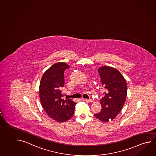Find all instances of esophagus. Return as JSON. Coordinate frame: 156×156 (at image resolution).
<instances>
[{
	"label": "esophagus",
	"mask_w": 156,
	"mask_h": 156,
	"mask_svg": "<svg viewBox=\"0 0 156 156\" xmlns=\"http://www.w3.org/2000/svg\"><path fill=\"white\" fill-rule=\"evenodd\" d=\"M83 101H86L87 103H92L93 102L92 99H83Z\"/></svg>",
	"instance_id": "esophagus-1"
}]
</instances>
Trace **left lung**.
<instances>
[{
  "mask_svg": "<svg viewBox=\"0 0 156 156\" xmlns=\"http://www.w3.org/2000/svg\"><path fill=\"white\" fill-rule=\"evenodd\" d=\"M98 71L106 91L100 101L101 110L94 116L101 121L108 122L115 119L123 108L127 97V82L120 72L112 67L101 66Z\"/></svg>",
  "mask_w": 156,
  "mask_h": 156,
  "instance_id": "obj_1",
  "label": "left lung"
}]
</instances>
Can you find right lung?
Returning <instances> with one entry per match:
<instances>
[{
	"instance_id": "1",
	"label": "right lung",
	"mask_w": 156,
	"mask_h": 156,
	"mask_svg": "<svg viewBox=\"0 0 156 156\" xmlns=\"http://www.w3.org/2000/svg\"><path fill=\"white\" fill-rule=\"evenodd\" d=\"M69 67L64 62L54 64L43 74L40 83L39 97L42 108L48 116L58 122L71 119L76 104L70 99H62L64 73Z\"/></svg>"
}]
</instances>
